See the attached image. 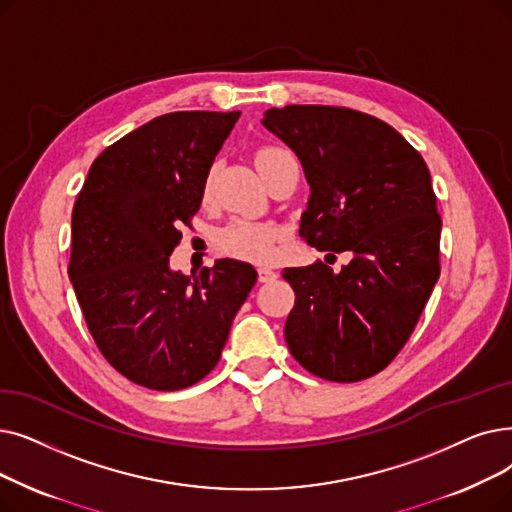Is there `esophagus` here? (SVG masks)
I'll use <instances>...</instances> for the list:
<instances>
[{"mask_svg": "<svg viewBox=\"0 0 512 512\" xmlns=\"http://www.w3.org/2000/svg\"><path fill=\"white\" fill-rule=\"evenodd\" d=\"M257 274H259V282H272L278 278V272H274L270 268H259Z\"/></svg>", "mask_w": 512, "mask_h": 512, "instance_id": "34e87169", "label": "esophagus"}]
</instances>
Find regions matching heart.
Instances as JSON below:
<instances>
[{"label":"heart","instance_id":"1","mask_svg":"<svg viewBox=\"0 0 512 512\" xmlns=\"http://www.w3.org/2000/svg\"><path fill=\"white\" fill-rule=\"evenodd\" d=\"M291 159V154L276 146H265L257 150L255 154V165L261 177L268 175L280 161ZM211 182L213 177L209 175L203 194L205 198L211 194ZM282 238V232L274 224H257V221H234L224 232L217 236L219 249L253 263H270L274 261L278 253V240Z\"/></svg>","mask_w":512,"mask_h":512}]
</instances>
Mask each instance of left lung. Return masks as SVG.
Returning a JSON list of instances; mask_svg holds the SVG:
<instances>
[{
  "label": "left lung",
  "mask_w": 512,
  "mask_h": 512,
  "mask_svg": "<svg viewBox=\"0 0 512 512\" xmlns=\"http://www.w3.org/2000/svg\"><path fill=\"white\" fill-rule=\"evenodd\" d=\"M263 127L301 161L309 184L299 236L353 257L286 268L295 291L284 339L311 374L355 383L399 353L439 278L441 217L431 173L402 133L341 106L265 110Z\"/></svg>",
  "instance_id": "1"
}]
</instances>
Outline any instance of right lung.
<instances>
[{"label":"right lung","mask_w":512,"mask_h":512,"mask_svg":"<svg viewBox=\"0 0 512 512\" xmlns=\"http://www.w3.org/2000/svg\"><path fill=\"white\" fill-rule=\"evenodd\" d=\"M238 117L152 119L100 154L77 196L69 276L98 349L131 383L177 391L205 379L257 282L253 265L236 259L196 276L169 268Z\"/></svg>","instance_id":"add662e5"}]
</instances>
